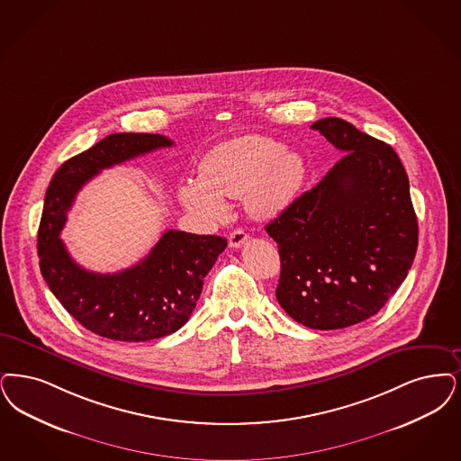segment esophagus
Instances as JSON below:
<instances>
[{
    "label": "esophagus",
    "instance_id": "esophagus-1",
    "mask_svg": "<svg viewBox=\"0 0 461 461\" xmlns=\"http://www.w3.org/2000/svg\"><path fill=\"white\" fill-rule=\"evenodd\" d=\"M247 240H249V235H247L243 230H240V228L233 230V231L230 233V245H231L233 249H240Z\"/></svg>",
    "mask_w": 461,
    "mask_h": 461
}]
</instances>
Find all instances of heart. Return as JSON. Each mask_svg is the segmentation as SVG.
Segmentation results:
<instances>
[{
  "label": "heart",
  "mask_w": 461,
  "mask_h": 461,
  "mask_svg": "<svg viewBox=\"0 0 461 461\" xmlns=\"http://www.w3.org/2000/svg\"><path fill=\"white\" fill-rule=\"evenodd\" d=\"M305 180L300 154L264 135H245L211 149L199 165L197 182L178 188L180 203L207 221L226 212V199L245 197L258 220L281 214L295 201Z\"/></svg>",
  "instance_id": "b5f03b06"
}]
</instances>
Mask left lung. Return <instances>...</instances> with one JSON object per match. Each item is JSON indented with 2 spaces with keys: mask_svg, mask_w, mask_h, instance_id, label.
<instances>
[{
  "mask_svg": "<svg viewBox=\"0 0 461 461\" xmlns=\"http://www.w3.org/2000/svg\"><path fill=\"white\" fill-rule=\"evenodd\" d=\"M311 129L343 156L266 231L281 258L279 305L326 331L366 321L396 294L415 258L419 224L394 149L341 118Z\"/></svg>",
  "mask_w": 461,
  "mask_h": 461,
  "instance_id": "1",
  "label": "left lung"
}]
</instances>
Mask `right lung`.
<instances>
[{"label": "right lung", "mask_w": 461, "mask_h": 461, "mask_svg": "<svg viewBox=\"0 0 461 461\" xmlns=\"http://www.w3.org/2000/svg\"><path fill=\"white\" fill-rule=\"evenodd\" d=\"M171 146L159 133H111L59 166L46 190L37 233L41 275L75 321L103 338L149 341L178 331L228 245L216 235L167 230L140 262L113 275L87 271L70 258L59 233L82 185L106 167Z\"/></svg>", "instance_id": "obj_1"}]
</instances>
